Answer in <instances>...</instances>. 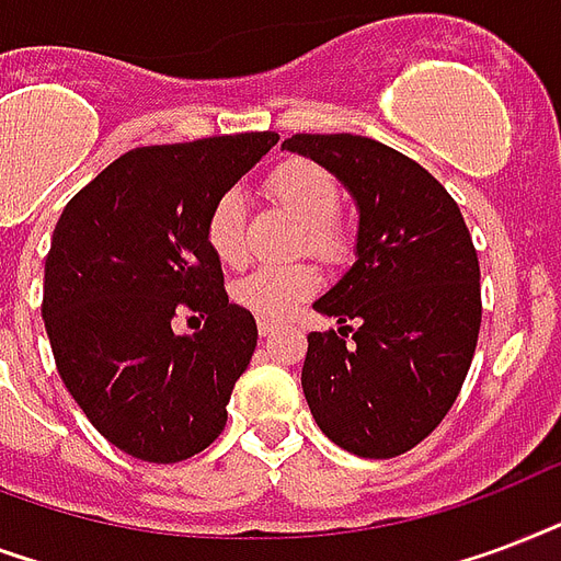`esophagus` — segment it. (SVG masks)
<instances>
[{"mask_svg":"<svg viewBox=\"0 0 561 561\" xmlns=\"http://www.w3.org/2000/svg\"><path fill=\"white\" fill-rule=\"evenodd\" d=\"M277 328H280V324H277L275 319H260V321H257L260 336H272V333H275Z\"/></svg>","mask_w":561,"mask_h":561,"instance_id":"34e87169","label":"esophagus"}]
</instances>
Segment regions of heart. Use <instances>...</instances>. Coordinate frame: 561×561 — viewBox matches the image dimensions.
Segmentation results:
<instances>
[{
    "label": "heart",
    "instance_id": "b5f03b06",
    "mask_svg": "<svg viewBox=\"0 0 561 561\" xmlns=\"http://www.w3.org/2000/svg\"><path fill=\"white\" fill-rule=\"evenodd\" d=\"M266 193L301 221L304 249L310 254L321 260H342L348 254V228L336 219L340 181L321 163L307 158L277 163L266 178ZM204 240L221 266L245 263V202L237 190H225L210 204L204 219ZM319 272L310 263L263 266L233 286V298L257 319H284L298 304L319 293Z\"/></svg>",
    "mask_w": 561,
    "mask_h": 561
}]
</instances>
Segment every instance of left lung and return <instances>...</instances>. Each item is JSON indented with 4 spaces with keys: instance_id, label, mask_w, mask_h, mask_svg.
Masks as SVG:
<instances>
[{
    "instance_id": "left-lung-1",
    "label": "left lung",
    "mask_w": 561,
    "mask_h": 561,
    "mask_svg": "<svg viewBox=\"0 0 561 561\" xmlns=\"http://www.w3.org/2000/svg\"><path fill=\"white\" fill-rule=\"evenodd\" d=\"M359 207L357 263L312 304L342 328L310 333L304 398L321 433L366 459L401 457L442 424L474 359L480 260L457 202L371 137L293 134Z\"/></svg>"
}]
</instances>
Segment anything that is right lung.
Wrapping results in <instances>:
<instances>
[{"label":"right lung","mask_w":561,"mask_h":561,"mask_svg":"<svg viewBox=\"0 0 561 561\" xmlns=\"http://www.w3.org/2000/svg\"><path fill=\"white\" fill-rule=\"evenodd\" d=\"M228 134L125 151L60 213L43 321L60 380L111 445L142 462L202 454L257 348V321L228 301L204 240L210 204L275 142ZM205 319L193 337L171 324Z\"/></svg>","instance_id":"obj_1"}]
</instances>
